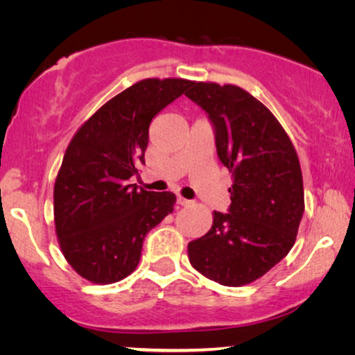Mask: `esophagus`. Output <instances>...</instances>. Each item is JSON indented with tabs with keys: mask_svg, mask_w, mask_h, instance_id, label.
Listing matches in <instances>:
<instances>
[{
	"mask_svg": "<svg viewBox=\"0 0 355 355\" xmlns=\"http://www.w3.org/2000/svg\"><path fill=\"white\" fill-rule=\"evenodd\" d=\"M178 203L181 207H187V205H191L192 200H187V198H184L182 196H178Z\"/></svg>",
	"mask_w": 355,
	"mask_h": 355,
	"instance_id": "obj_1",
	"label": "esophagus"
}]
</instances>
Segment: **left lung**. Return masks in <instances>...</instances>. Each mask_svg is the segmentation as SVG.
<instances>
[{"mask_svg":"<svg viewBox=\"0 0 355 355\" xmlns=\"http://www.w3.org/2000/svg\"><path fill=\"white\" fill-rule=\"evenodd\" d=\"M186 95L208 113L216 152L230 169V213L189 242L191 265L223 286L254 283L288 255L304 215L299 157L283 125L241 87L193 82Z\"/></svg>","mask_w":355,"mask_h":355,"instance_id":"left-lung-1","label":"left lung"}]
</instances>
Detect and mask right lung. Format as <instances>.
Returning a JSON list of instances; mask_svg holds the SVG:
<instances>
[{
  "label": "right lung",
  "mask_w": 355,
  "mask_h": 355,
  "mask_svg": "<svg viewBox=\"0 0 355 355\" xmlns=\"http://www.w3.org/2000/svg\"><path fill=\"white\" fill-rule=\"evenodd\" d=\"M192 84L135 82L96 110L67 145L53 192L55 230L67 263L90 283L132 273L147 232L173 211V192L137 191L129 179L145 163L152 119Z\"/></svg>",
  "instance_id": "add662e5"
}]
</instances>
